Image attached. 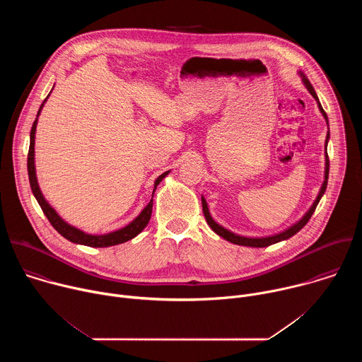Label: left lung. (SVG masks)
Segmentation results:
<instances>
[{
  "label": "left lung",
  "mask_w": 362,
  "mask_h": 362,
  "mask_svg": "<svg viewBox=\"0 0 362 362\" xmlns=\"http://www.w3.org/2000/svg\"><path fill=\"white\" fill-rule=\"evenodd\" d=\"M298 74L300 76L302 83H303V86L306 87V90H308L309 93H311L313 97L317 100L318 109H320L321 115L324 116V119H325V122H327V124H328V116H327V113L324 112V109H322V106H321L320 98H318V95H317V93H315V90H314V87H313V84L309 83V80L306 78V76H305L303 73L299 71ZM328 140H329V124H328V133H327V139H325V173H324L322 186H321V189H320V193H318L317 199H315L314 203L311 204V208L308 209V212H306L296 223H293L292 226H289L288 229H285V230H282V232H279V233L269 235V236H257V238H253V236H242V235H238V233H235V232H232V230L223 228L222 225H219V223L212 218V215H211V212H209V208H208V203H206V199L202 196L203 215H204V218H206V222H208V225L211 226V229H212L216 235H219L221 238H223V239L228 240V242H232V243L240 245V246H250V247H265V246L278 243V242H281V240H286V239H289L291 236H293L295 233H298V232L308 223V221L311 219V216H313V214L315 212V209H317V206H318L321 197L324 196V193H325V190H327L328 175H329V159H328V153H327Z\"/></svg>",
  "instance_id": "obj_1"
}]
</instances>
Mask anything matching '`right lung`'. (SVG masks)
<instances>
[{"instance_id": "add662e5", "label": "right lung", "mask_w": 362, "mask_h": 362, "mask_svg": "<svg viewBox=\"0 0 362 362\" xmlns=\"http://www.w3.org/2000/svg\"><path fill=\"white\" fill-rule=\"evenodd\" d=\"M54 88V87H53ZM53 88H51V91H53ZM49 95V94H48ZM47 95V98H48ZM47 98L42 101V105L40 106L38 109V113H37V117L33 123V127H31V133H30V148H28V159H27V169H28V177H30V186H31V190H33V194L34 197L37 199L38 204L41 206V209L44 212V215L47 216V219L49 221V223L53 225V228L62 235L64 236L67 240L73 242V243H77V245H84V246H91V247H107V246H115V245H120V243H124L130 239H133L134 236H137L148 223L150 221V216H151V209H153V194L154 192H156V187L170 173V170L162 173L156 180H154V189H153V193H151V199L150 202L146 204V208L129 223L126 225L124 228H120L115 232H109V233H105V235H91V233H86L84 230L67 223L57 212L56 209L51 206L47 199L44 197L41 189H40V185H38V180H37V175H35V150H34V146H35V130H37V123H38V116L45 105Z\"/></svg>"}]
</instances>
